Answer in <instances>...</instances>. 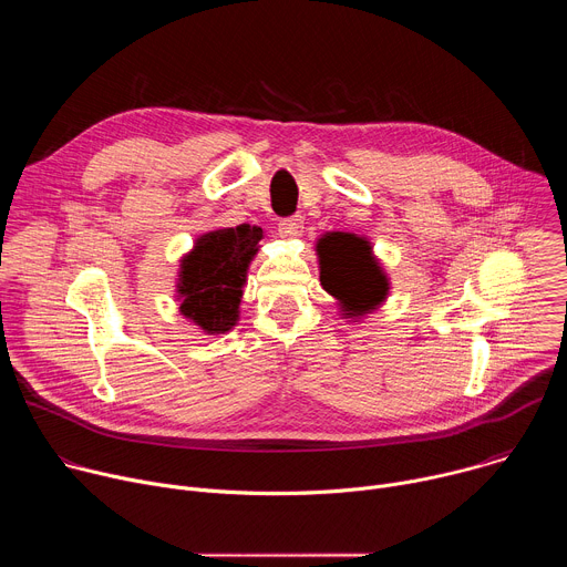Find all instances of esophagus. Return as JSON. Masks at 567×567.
Wrapping results in <instances>:
<instances>
[{
  "mask_svg": "<svg viewBox=\"0 0 567 567\" xmlns=\"http://www.w3.org/2000/svg\"><path fill=\"white\" fill-rule=\"evenodd\" d=\"M302 228H305L302 215L285 217V219H280V224H278V230H280L282 237H298V235H302Z\"/></svg>",
  "mask_w": 567,
  "mask_h": 567,
  "instance_id": "esophagus-1",
  "label": "esophagus"
}]
</instances>
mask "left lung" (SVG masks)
Listing matches in <instances>:
<instances>
[{
  "label": "left lung",
  "mask_w": 567,
  "mask_h": 567,
  "mask_svg": "<svg viewBox=\"0 0 567 567\" xmlns=\"http://www.w3.org/2000/svg\"><path fill=\"white\" fill-rule=\"evenodd\" d=\"M320 285L341 302L343 318L377 309L388 296V278L372 256L370 241L354 233H326L316 241Z\"/></svg>",
  "instance_id": "obj_1"
}]
</instances>
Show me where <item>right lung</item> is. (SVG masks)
<instances>
[{
    "label": "right lung",
    "instance_id": "1",
    "mask_svg": "<svg viewBox=\"0 0 567 567\" xmlns=\"http://www.w3.org/2000/svg\"><path fill=\"white\" fill-rule=\"evenodd\" d=\"M260 239V226L217 228L197 237L195 249L182 260L179 309L204 332L224 334L237 322L241 287Z\"/></svg>",
    "mask_w": 567,
    "mask_h": 567
}]
</instances>
